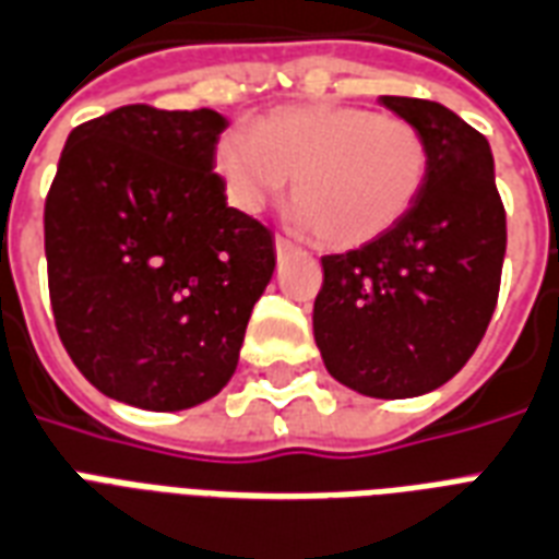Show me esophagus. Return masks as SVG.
I'll return each instance as SVG.
<instances>
[{
	"mask_svg": "<svg viewBox=\"0 0 559 559\" xmlns=\"http://www.w3.org/2000/svg\"><path fill=\"white\" fill-rule=\"evenodd\" d=\"M274 248H276V257H285V253H292L294 250V241L285 239V236H276Z\"/></svg>",
	"mask_w": 559,
	"mask_h": 559,
	"instance_id": "obj_1",
	"label": "esophagus"
}]
</instances>
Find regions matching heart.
<instances>
[{
	"mask_svg": "<svg viewBox=\"0 0 559 559\" xmlns=\"http://www.w3.org/2000/svg\"><path fill=\"white\" fill-rule=\"evenodd\" d=\"M215 168L241 212H259L294 180L302 227L323 248L353 250L408 218L428 183L431 151L402 116L306 104L262 116L253 133H224Z\"/></svg>",
	"mask_w": 559,
	"mask_h": 559,
	"instance_id": "b5f03b06",
	"label": "heart"
}]
</instances>
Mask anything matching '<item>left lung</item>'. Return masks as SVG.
Segmentation results:
<instances>
[{
    "label": "left lung",
    "mask_w": 559,
    "mask_h": 559,
    "mask_svg": "<svg viewBox=\"0 0 559 559\" xmlns=\"http://www.w3.org/2000/svg\"><path fill=\"white\" fill-rule=\"evenodd\" d=\"M379 102L423 131L431 171L400 227L365 248L320 259L314 341L341 384L408 400L445 384L490 326L508 248L490 142L426 98Z\"/></svg>",
    "instance_id": "left-lung-1"
}]
</instances>
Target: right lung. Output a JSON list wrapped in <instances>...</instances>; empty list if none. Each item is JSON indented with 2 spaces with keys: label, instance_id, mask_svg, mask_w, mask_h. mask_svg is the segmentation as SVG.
<instances>
[{
  "label": "right lung",
  "instance_id": "add662e5",
  "mask_svg": "<svg viewBox=\"0 0 559 559\" xmlns=\"http://www.w3.org/2000/svg\"><path fill=\"white\" fill-rule=\"evenodd\" d=\"M215 110L124 104L78 124L46 194L55 326L104 396L192 408L230 382L274 236L227 206Z\"/></svg>",
  "mask_w": 559,
  "mask_h": 559
}]
</instances>
